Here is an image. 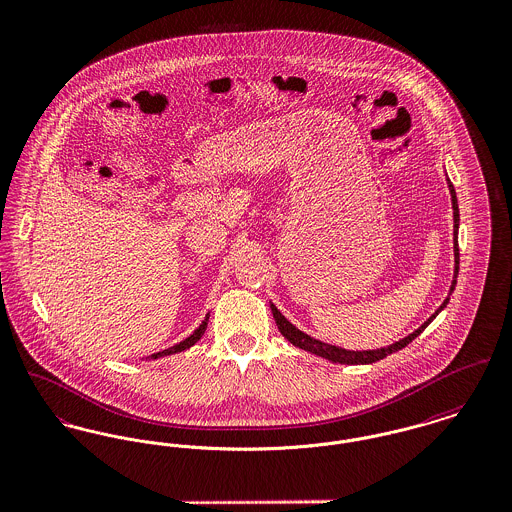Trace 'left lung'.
Segmentation results:
<instances>
[{"mask_svg": "<svg viewBox=\"0 0 512 512\" xmlns=\"http://www.w3.org/2000/svg\"><path fill=\"white\" fill-rule=\"evenodd\" d=\"M446 185H448V191H450V200H452V220H454V275H452V284H450V290H448V296L444 298V302L436 308L434 312L419 329H415L413 333H409L407 337L395 341L392 345H386V347H380V349H372V351H349V349H343V347H337V345H329V343H323L319 339L310 337L308 333L300 331L292 321H288L284 315L280 314V310L276 308L275 304L271 302V312L275 317L276 325H278V331L282 333L284 339H288L294 347L302 349V351H308V353L317 354L321 358H327L331 362H337V364H372V362H378L382 358H386L388 354L397 353L399 349L407 347L415 337H419L427 325L433 321L436 315L440 314L448 302H450V296L456 288V282H458V271H460V251H458V228H460V210H458V198H456V191H454V185L450 183L448 175H446Z\"/></svg>", "mask_w": 512, "mask_h": 512, "instance_id": "1", "label": "left lung"}]
</instances>
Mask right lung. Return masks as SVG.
Instances as JSON below:
<instances>
[{
	"label": "right lung",
	"mask_w": 512,
	"mask_h": 512,
	"mask_svg": "<svg viewBox=\"0 0 512 512\" xmlns=\"http://www.w3.org/2000/svg\"><path fill=\"white\" fill-rule=\"evenodd\" d=\"M208 317H210V314H206V317L202 319V323L198 325L197 329H195L187 339H183L181 343H177V345H173V347H169V349H165V351L150 354V356H146L144 360H156V358H163V356H169V354L181 353V351H185V349L193 347V345L197 343L198 339L204 335V331H206V327H208Z\"/></svg>",
	"instance_id": "add662e5"
}]
</instances>
